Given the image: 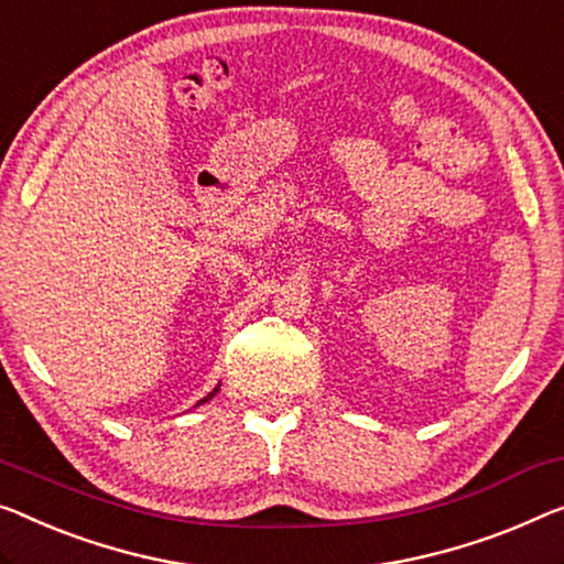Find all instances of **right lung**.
<instances>
[{
    "label": "right lung",
    "mask_w": 564,
    "mask_h": 564,
    "mask_svg": "<svg viewBox=\"0 0 564 564\" xmlns=\"http://www.w3.org/2000/svg\"><path fill=\"white\" fill-rule=\"evenodd\" d=\"M217 390H220V384H217V388H215V390H213V392H209V394H207V398H202V400H199V402H197V405H202V402H207V400H209V398H215V392H217Z\"/></svg>",
    "instance_id": "obj_1"
}]
</instances>
